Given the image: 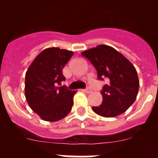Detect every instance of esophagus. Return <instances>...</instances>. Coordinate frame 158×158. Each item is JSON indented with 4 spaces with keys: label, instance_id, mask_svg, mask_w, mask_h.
<instances>
[{
    "label": "esophagus",
    "instance_id": "34e87169",
    "mask_svg": "<svg viewBox=\"0 0 158 158\" xmlns=\"http://www.w3.org/2000/svg\"><path fill=\"white\" fill-rule=\"evenodd\" d=\"M83 92H84V93H91L93 91H92V89H90V88H87V89H84Z\"/></svg>",
    "mask_w": 158,
    "mask_h": 158
}]
</instances>
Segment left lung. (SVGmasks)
Returning a JSON list of instances; mask_svg holds the SVG:
<instances>
[{
	"instance_id": "8db88e82",
	"label": "left lung",
	"mask_w": 158,
	"mask_h": 158,
	"mask_svg": "<svg viewBox=\"0 0 158 158\" xmlns=\"http://www.w3.org/2000/svg\"><path fill=\"white\" fill-rule=\"evenodd\" d=\"M94 65L99 80H108L101 91L103 102L92 109L100 116L111 118L125 112L135 102L139 89L136 69L113 47L99 45L81 53Z\"/></svg>"
}]
</instances>
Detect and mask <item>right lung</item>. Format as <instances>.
<instances>
[{
  "mask_svg": "<svg viewBox=\"0 0 158 158\" xmlns=\"http://www.w3.org/2000/svg\"><path fill=\"white\" fill-rule=\"evenodd\" d=\"M73 52L58 47L43 50L34 59L25 75V97L32 111L44 121L55 122L72 109L73 96L65 85L62 69Z\"/></svg>",
  "mask_w": 158,
  "mask_h": 158,
  "instance_id": "obj_1",
  "label": "right lung"
}]
</instances>
